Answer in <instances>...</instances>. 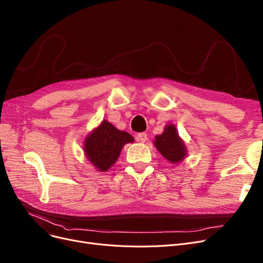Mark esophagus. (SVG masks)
<instances>
[{"label": "esophagus", "instance_id": "1", "mask_svg": "<svg viewBox=\"0 0 263 263\" xmlns=\"http://www.w3.org/2000/svg\"><path fill=\"white\" fill-rule=\"evenodd\" d=\"M136 140H138L139 142H142V143H144V142H146L147 141V134L146 133H139L138 134V136H136Z\"/></svg>", "mask_w": 263, "mask_h": 263}]
</instances>
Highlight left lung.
<instances>
[{"instance_id":"left-lung-1","label":"left lung","mask_w":263,"mask_h":263,"mask_svg":"<svg viewBox=\"0 0 263 263\" xmlns=\"http://www.w3.org/2000/svg\"><path fill=\"white\" fill-rule=\"evenodd\" d=\"M154 145L168 162L177 164L187 157V147L178 135L175 124L168 123L161 134L156 135Z\"/></svg>"}]
</instances>
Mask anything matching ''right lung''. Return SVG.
<instances>
[{
	"label": "right lung",
	"mask_w": 263,
	"mask_h": 263,
	"mask_svg": "<svg viewBox=\"0 0 263 263\" xmlns=\"http://www.w3.org/2000/svg\"><path fill=\"white\" fill-rule=\"evenodd\" d=\"M133 142L131 134L120 131L107 120H103L86 136L84 153L97 171L106 172L117 161L123 146Z\"/></svg>",
	"instance_id": "obj_1"
}]
</instances>
